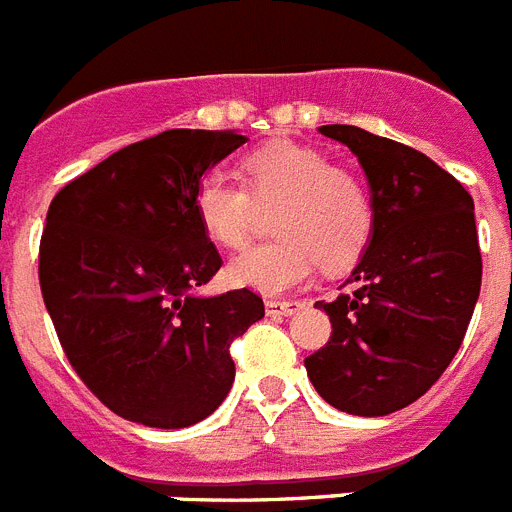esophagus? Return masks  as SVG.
<instances>
[{
	"mask_svg": "<svg viewBox=\"0 0 512 512\" xmlns=\"http://www.w3.org/2000/svg\"><path fill=\"white\" fill-rule=\"evenodd\" d=\"M265 309H268V315L289 317L302 309V302H294V299H268V302H265Z\"/></svg>",
	"mask_w": 512,
	"mask_h": 512,
	"instance_id": "esophagus-1",
	"label": "esophagus"
}]
</instances>
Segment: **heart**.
Here are the masks:
<instances>
[{"label":"heart","instance_id":"heart-1","mask_svg":"<svg viewBox=\"0 0 512 512\" xmlns=\"http://www.w3.org/2000/svg\"><path fill=\"white\" fill-rule=\"evenodd\" d=\"M242 174L249 193L223 171L197 182L192 208L203 234L218 247L247 242L257 205H276L273 242L234 257L226 276L239 289L283 294L307 283L320 263L336 270L354 263L367 247L375 210L369 192L351 171L336 169L317 148L276 140L247 153Z\"/></svg>","mask_w":512,"mask_h":512}]
</instances>
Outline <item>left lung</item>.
<instances>
[{
	"instance_id": "obj_1",
	"label": "left lung",
	"mask_w": 512,
	"mask_h": 512,
	"mask_svg": "<svg viewBox=\"0 0 512 512\" xmlns=\"http://www.w3.org/2000/svg\"><path fill=\"white\" fill-rule=\"evenodd\" d=\"M320 132L362 163L375 226L354 291L315 304L333 333L304 367L333 409L385 416L422 398L461 349L482 289L474 200L409 145L351 124Z\"/></svg>"
}]
</instances>
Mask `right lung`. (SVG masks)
<instances>
[{
    "label": "right lung",
    "mask_w": 512,
    "mask_h": 512,
    "mask_svg": "<svg viewBox=\"0 0 512 512\" xmlns=\"http://www.w3.org/2000/svg\"><path fill=\"white\" fill-rule=\"evenodd\" d=\"M247 137L169 130L72 179L46 213L38 278L64 354L114 414L203 422L234 382L229 346L263 320L249 289L197 296L221 268L192 208L197 182Z\"/></svg>",
    "instance_id": "1"
}]
</instances>
